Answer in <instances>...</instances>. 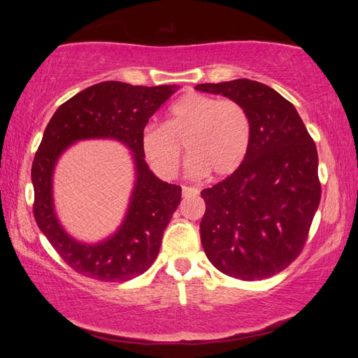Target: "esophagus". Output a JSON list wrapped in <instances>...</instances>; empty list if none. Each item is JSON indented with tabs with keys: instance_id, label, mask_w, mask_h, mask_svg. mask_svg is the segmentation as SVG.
Segmentation results:
<instances>
[{
	"instance_id": "obj_1",
	"label": "esophagus",
	"mask_w": 358,
	"mask_h": 358,
	"mask_svg": "<svg viewBox=\"0 0 358 358\" xmlns=\"http://www.w3.org/2000/svg\"><path fill=\"white\" fill-rule=\"evenodd\" d=\"M200 191L194 186H183V196H192V195H199Z\"/></svg>"
}]
</instances>
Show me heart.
<instances>
[{"label":"heart","instance_id":"b5f03b06","mask_svg":"<svg viewBox=\"0 0 358 358\" xmlns=\"http://www.w3.org/2000/svg\"><path fill=\"white\" fill-rule=\"evenodd\" d=\"M250 143V118L245 106L231 98L192 92L175 103L163 126L148 124L141 131L140 146L149 166L171 178L181 162L180 144L191 158L187 172L203 177H227L246 158Z\"/></svg>","mask_w":358,"mask_h":358}]
</instances>
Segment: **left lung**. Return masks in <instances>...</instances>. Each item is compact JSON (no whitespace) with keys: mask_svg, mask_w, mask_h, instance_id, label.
<instances>
[{"mask_svg":"<svg viewBox=\"0 0 358 358\" xmlns=\"http://www.w3.org/2000/svg\"><path fill=\"white\" fill-rule=\"evenodd\" d=\"M195 89L238 101L250 118L246 158L201 192L203 249L226 275L269 278L301 254L320 204L315 143L292 103L262 83L240 78Z\"/></svg>","mask_w":358,"mask_h":358,"instance_id":"1","label":"left lung"}]
</instances>
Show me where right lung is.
Listing matches in <instances>:
<instances>
[{"instance_id":"right-lung-1","label":"right lung","mask_w":358,"mask_h":358,"mask_svg":"<svg viewBox=\"0 0 358 358\" xmlns=\"http://www.w3.org/2000/svg\"><path fill=\"white\" fill-rule=\"evenodd\" d=\"M177 86H132L104 81L63 103L53 113L32 164L34 217L67 266L100 281H127L146 272L159 252L166 226L181 200V187L149 171L140 146L141 131ZM113 138L133 150L137 181L124 224L98 245H83L59 226L52 210L51 173L59 155L78 139Z\"/></svg>"}]
</instances>
